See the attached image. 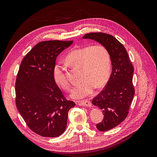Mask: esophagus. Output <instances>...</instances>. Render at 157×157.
Wrapping results in <instances>:
<instances>
[{
	"instance_id": "obj_1",
	"label": "esophagus",
	"mask_w": 157,
	"mask_h": 157,
	"mask_svg": "<svg viewBox=\"0 0 157 157\" xmlns=\"http://www.w3.org/2000/svg\"><path fill=\"white\" fill-rule=\"evenodd\" d=\"M78 104L79 105H83L86 107H90L91 106V103L88 100H80L78 101Z\"/></svg>"
}]
</instances>
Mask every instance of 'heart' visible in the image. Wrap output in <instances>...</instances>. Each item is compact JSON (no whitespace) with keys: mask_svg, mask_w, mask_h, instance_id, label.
I'll use <instances>...</instances> for the list:
<instances>
[{"mask_svg":"<svg viewBox=\"0 0 157 157\" xmlns=\"http://www.w3.org/2000/svg\"><path fill=\"white\" fill-rule=\"evenodd\" d=\"M66 61L73 68H81L82 81L72 89L71 95L74 98L89 96L94 88L102 87L108 81L111 72V59L109 52L102 44L87 46L71 51L66 57ZM53 77L55 82L68 90L71 83L65 75V69L61 63L54 67Z\"/></svg>","mask_w":157,"mask_h":157,"instance_id":"1","label":"heart"}]
</instances>
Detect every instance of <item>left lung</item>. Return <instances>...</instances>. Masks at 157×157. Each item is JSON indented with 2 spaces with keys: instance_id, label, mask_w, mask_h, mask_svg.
Instances as JSON below:
<instances>
[{
  "instance_id": "left-lung-1",
  "label": "left lung",
  "mask_w": 157,
  "mask_h": 157,
  "mask_svg": "<svg viewBox=\"0 0 157 157\" xmlns=\"http://www.w3.org/2000/svg\"><path fill=\"white\" fill-rule=\"evenodd\" d=\"M100 43L108 50L113 71L107 85L92 103L102 111L104 118L97 129L107 131L126 118L135 95L132 84L134 68L124 45L114 36L105 33H89L83 37Z\"/></svg>"
}]
</instances>
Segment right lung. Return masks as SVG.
Here are the masks:
<instances>
[{
    "mask_svg": "<svg viewBox=\"0 0 157 157\" xmlns=\"http://www.w3.org/2000/svg\"><path fill=\"white\" fill-rule=\"evenodd\" d=\"M73 40L40 42L23 58L15 82V103L28 127L44 137L65 132L68 113L75 103L67 100L53 77L57 57Z\"/></svg>",
    "mask_w": 157,
    "mask_h": 157,
    "instance_id": "obj_1",
    "label": "right lung"
}]
</instances>
